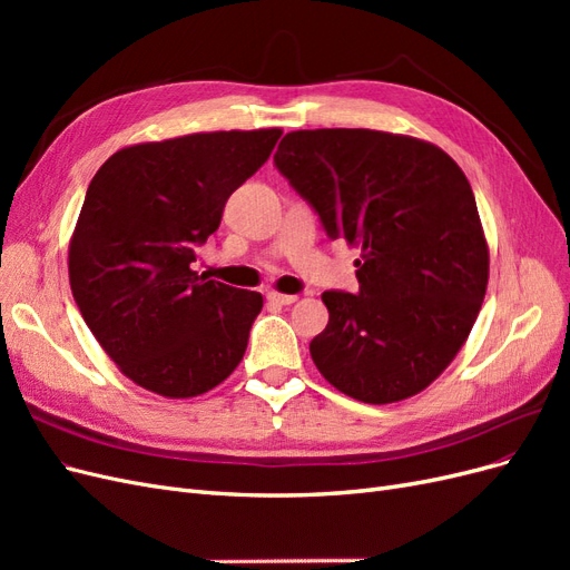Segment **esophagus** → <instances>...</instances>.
Wrapping results in <instances>:
<instances>
[{
	"label": "esophagus",
	"instance_id": "esophagus-1",
	"mask_svg": "<svg viewBox=\"0 0 570 570\" xmlns=\"http://www.w3.org/2000/svg\"><path fill=\"white\" fill-rule=\"evenodd\" d=\"M268 302H273V304H281V306H289V304H295L297 302V297L295 295H283V292H268Z\"/></svg>",
	"mask_w": 570,
	"mask_h": 570
}]
</instances>
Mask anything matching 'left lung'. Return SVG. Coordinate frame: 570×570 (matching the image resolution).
I'll use <instances>...</instances> for the list:
<instances>
[{
    "instance_id": "8db88e82",
    "label": "left lung",
    "mask_w": 570,
    "mask_h": 570,
    "mask_svg": "<svg viewBox=\"0 0 570 570\" xmlns=\"http://www.w3.org/2000/svg\"><path fill=\"white\" fill-rule=\"evenodd\" d=\"M273 159L325 233L361 249L358 295H321L331 318L308 344L316 368L366 404L419 394L485 299L490 249L469 178L433 142L366 128L287 132Z\"/></svg>"
}]
</instances>
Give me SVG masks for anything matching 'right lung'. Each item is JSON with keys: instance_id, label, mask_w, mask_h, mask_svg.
<instances>
[{"instance_id": "1", "label": "right lung", "mask_w": 570, "mask_h": 570, "mask_svg": "<svg viewBox=\"0 0 570 570\" xmlns=\"http://www.w3.org/2000/svg\"><path fill=\"white\" fill-rule=\"evenodd\" d=\"M281 135L218 130L130 145L95 174L68 245V281L101 350L135 385L187 400L243 361L264 297L204 281L189 264Z\"/></svg>"}]
</instances>
